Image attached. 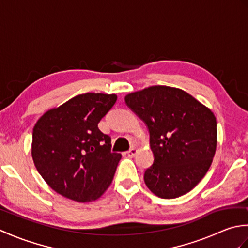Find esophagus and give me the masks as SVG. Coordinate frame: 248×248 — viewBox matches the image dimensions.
<instances>
[{
    "label": "esophagus",
    "mask_w": 248,
    "mask_h": 248,
    "mask_svg": "<svg viewBox=\"0 0 248 248\" xmlns=\"http://www.w3.org/2000/svg\"><path fill=\"white\" fill-rule=\"evenodd\" d=\"M127 154H128V155H129V156L133 157L136 154H138V149H136V148H131V149L127 152Z\"/></svg>",
    "instance_id": "esophagus-1"
}]
</instances>
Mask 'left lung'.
<instances>
[{"label":"left lung","instance_id":"1","mask_svg":"<svg viewBox=\"0 0 248 248\" xmlns=\"http://www.w3.org/2000/svg\"><path fill=\"white\" fill-rule=\"evenodd\" d=\"M146 124L154 164L147 168V187L164 199L177 198L197 186L217 150V118L182 89L151 86L124 97Z\"/></svg>","mask_w":248,"mask_h":248}]
</instances>
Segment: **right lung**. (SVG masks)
Returning <instances> with one entry per match:
<instances>
[{
  "instance_id": "right-lung-1",
  "label": "right lung",
  "mask_w": 248,
  "mask_h": 248,
  "mask_svg": "<svg viewBox=\"0 0 248 248\" xmlns=\"http://www.w3.org/2000/svg\"><path fill=\"white\" fill-rule=\"evenodd\" d=\"M116 94L86 93L46 112L33 129L31 157L52 189L78 202L98 199L112 183L121 155L98 124Z\"/></svg>"
}]
</instances>
